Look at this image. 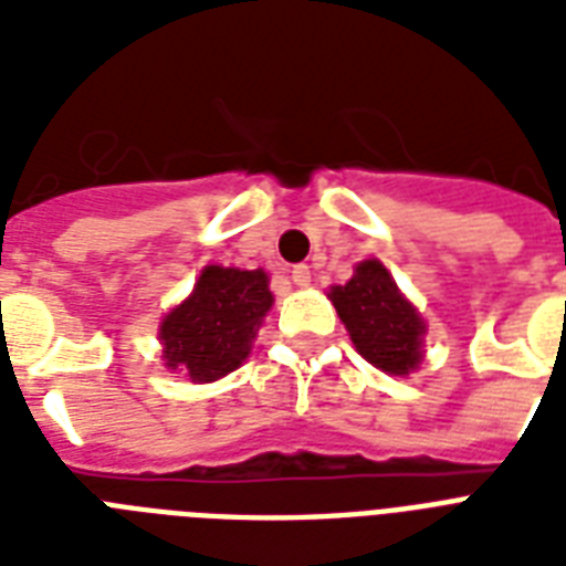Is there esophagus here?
Here are the masks:
<instances>
[{
  "instance_id": "1",
  "label": "esophagus",
  "mask_w": 566,
  "mask_h": 566,
  "mask_svg": "<svg viewBox=\"0 0 566 566\" xmlns=\"http://www.w3.org/2000/svg\"><path fill=\"white\" fill-rule=\"evenodd\" d=\"M291 279H293V284H296V287H308V282H311L308 264H296V266H293Z\"/></svg>"
}]
</instances>
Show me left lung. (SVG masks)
Segmentation results:
<instances>
[{
    "instance_id": "left-lung-1",
    "label": "left lung",
    "mask_w": 566,
    "mask_h": 566,
    "mask_svg": "<svg viewBox=\"0 0 566 566\" xmlns=\"http://www.w3.org/2000/svg\"><path fill=\"white\" fill-rule=\"evenodd\" d=\"M328 300L344 319L355 349L373 367L387 376H408L420 367L426 323L381 261H361L349 282L328 291Z\"/></svg>"
}]
</instances>
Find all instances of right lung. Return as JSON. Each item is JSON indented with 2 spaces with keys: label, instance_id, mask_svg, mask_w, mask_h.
Instances as JSON below:
<instances>
[{
  "label": "right lung",
  "instance_id": "add662e5",
  "mask_svg": "<svg viewBox=\"0 0 566 566\" xmlns=\"http://www.w3.org/2000/svg\"><path fill=\"white\" fill-rule=\"evenodd\" d=\"M273 308L264 270L205 266L188 300L161 319L164 364L205 385L249 358L261 319Z\"/></svg>",
  "mask_w": 566,
  "mask_h": 566
}]
</instances>
